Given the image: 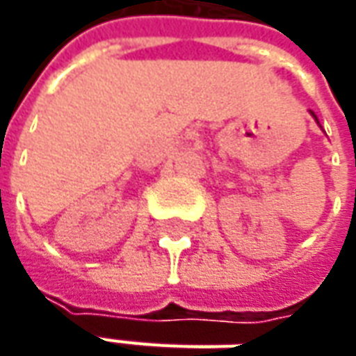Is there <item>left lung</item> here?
Segmentation results:
<instances>
[{
	"label": "left lung",
	"mask_w": 356,
	"mask_h": 356,
	"mask_svg": "<svg viewBox=\"0 0 356 356\" xmlns=\"http://www.w3.org/2000/svg\"><path fill=\"white\" fill-rule=\"evenodd\" d=\"M311 115H313V113H311ZM313 117H315V115H313ZM315 120H317V117H315ZM317 124H319V120H317Z\"/></svg>",
	"instance_id": "obj_1"
}]
</instances>
